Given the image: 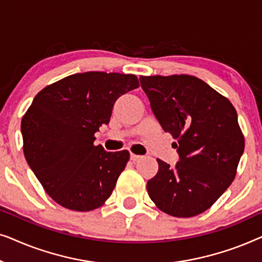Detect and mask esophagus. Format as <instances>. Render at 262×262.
I'll return each instance as SVG.
<instances>
[{"label": "esophagus", "mask_w": 262, "mask_h": 262, "mask_svg": "<svg viewBox=\"0 0 262 262\" xmlns=\"http://www.w3.org/2000/svg\"><path fill=\"white\" fill-rule=\"evenodd\" d=\"M130 159L134 161V162H136V161H138L139 159H142V156H139V155H136V154H131L130 155Z\"/></svg>", "instance_id": "esophagus-1"}]
</instances>
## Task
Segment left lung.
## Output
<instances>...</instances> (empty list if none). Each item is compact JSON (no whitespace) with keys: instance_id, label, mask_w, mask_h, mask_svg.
Instances as JSON below:
<instances>
[{"instance_id":"1","label":"left lung","mask_w":262,"mask_h":262,"mask_svg":"<svg viewBox=\"0 0 262 262\" xmlns=\"http://www.w3.org/2000/svg\"><path fill=\"white\" fill-rule=\"evenodd\" d=\"M156 119L178 139L179 162L157 159L159 171L146 184L150 199L174 217L203 213L235 179L245 137L232 103L191 75L141 76Z\"/></svg>"}]
</instances>
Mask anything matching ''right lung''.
<instances>
[{"mask_svg":"<svg viewBox=\"0 0 262 262\" xmlns=\"http://www.w3.org/2000/svg\"><path fill=\"white\" fill-rule=\"evenodd\" d=\"M136 75L88 71L48 85L21 120L24 154L45 192L74 211L98 209L110 198L130 154L94 145L117 99L138 88Z\"/></svg>","mask_w":262,"mask_h":262,"instance_id":"add662e5","label":"right lung"}]
</instances>
